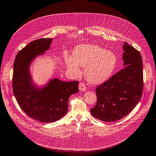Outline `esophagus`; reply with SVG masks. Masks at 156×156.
I'll use <instances>...</instances> for the list:
<instances>
[{
	"instance_id": "34e87169",
	"label": "esophagus",
	"mask_w": 156,
	"mask_h": 156,
	"mask_svg": "<svg viewBox=\"0 0 156 156\" xmlns=\"http://www.w3.org/2000/svg\"><path fill=\"white\" fill-rule=\"evenodd\" d=\"M79 90L82 92H85L86 90V87L83 82H80L79 84Z\"/></svg>"
}]
</instances>
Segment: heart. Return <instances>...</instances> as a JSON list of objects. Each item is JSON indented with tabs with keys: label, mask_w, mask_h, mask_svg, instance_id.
<instances>
[{
	"label": "heart",
	"mask_w": 156,
	"mask_h": 156,
	"mask_svg": "<svg viewBox=\"0 0 156 156\" xmlns=\"http://www.w3.org/2000/svg\"><path fill=\"white\" fill-rule=\"evenodd\" d=\"M64 60L67 68L74 74L80 72L79 65L85 68V78L92 84L106 81L117 65V58L113 52L92 44L76 46L73 50V56L66 55Z\"/></svg>",
	"instance_id": "b5f03b06"
}]
</instances>
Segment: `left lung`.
Instances as JSON below:
<instances>
[{
    "label": "left lung",
    "instance_id": "1",
    "mask_svg": "<svg viewBox=\"0 0 156 156\" xmlns=\"http://www.w3.org/2000/svg\"><path fill=\"white\" fill-rule=\"evenodd\" d=\"M122 70L98 86L97 102L90 109L94 117L101 121L119 120L132 111L143 92V63L138 50L124 42Z\"/></svg>",
    "mask_w": 156,
    "mask_h": 156
}]
</instances>
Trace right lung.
<instances>
[{"instance_id":"obj_1","label":"right lung","mask_w":156,"mask_h":156,"mask_svg":"<svg viewBox=\"0 0 156 156\" xmlns=\"http://www.w3.org/2000/svg\"><path fill=\"white\" fill-rule=\"evenodd\" d=\"M52 41L41 38L29 43L18 52L13 66L12 90L19 106L29 117L45 123L54 122L66 115L70 96L78 92V81L54 78L41 87L32 80L31 63L50 48Z\"/></svg>"}]
</instances>
